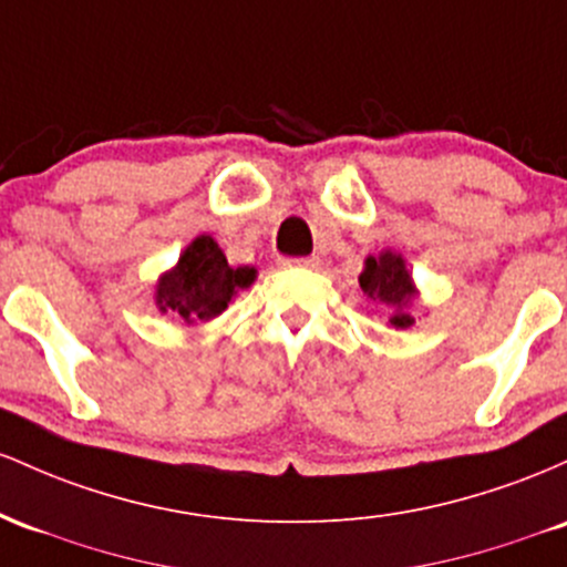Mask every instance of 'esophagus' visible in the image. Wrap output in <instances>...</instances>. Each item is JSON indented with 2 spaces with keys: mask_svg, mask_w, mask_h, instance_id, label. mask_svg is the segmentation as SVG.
Listing matches in <instances>:
<instances>
[{
  "mask_svg": "<svg viewBox=\"0 0 567 567\" xmlns=\"http://www.w3.org/2000/svg\"><path fill=\"white\" fill-rule=\"evenodd\" d=\"M281 265H286V267H308V270H318V267H321V259H318V257H305V259H284Z\"/></svg>",
  "mask_w": 567,
  "mask_h": 567,
  "instance_id": "1",
  "label": "esophagus"
}]
</instances>
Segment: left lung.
Listing matches in <instances>:
<instances>
[{
    "label": "left lung",
    "mask_w": 567,
    "mask_h": 567,
    "mask_svg": "<svg viewBox=\"0 0 567 567\" xmlns=\"http://www.w3.org/2000/svg\"><path fill=\"white\" fill-rule=\"evenodd\" d=\"M359 286L367 300L383 305L388 310V327L410 329L415 323L412 305L421 297L406 259L399 251L383 249L380 254H369L364 259V270L359 276Z\"/></svg>",
    "instance_id": "8db88e82"
}]
</instances>
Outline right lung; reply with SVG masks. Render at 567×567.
<instances>
[{
    "mask_svg": "<svg viewBox=\"0 0 567 567\" xmlns=\"http://www.w3.org/2000/svg\"><path fill=\"white\" fill-rule=\"evenodd\" d=\"M257 281V267H233L212 235H198L179 254V262L155 284L161 313L182 318L187 327L221 316L240 289Z\"/></svg>",
    "mask_w": 567,
    "mask_h": 567,
    "instance_id": "right-lung-1",
    "label": "right lung"
}]
</instances>
